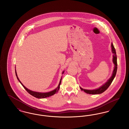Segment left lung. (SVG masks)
<instances>
[{
  "instance_id": "left-lung-1",
  "label": "left lung",
  "mask_w": 129,
  "mask_h": 129,
  "mask_svg": "<svg viewBox=\"0 0 129 129\" xmlns=\"http://www.w3.org/2000/svg\"><path fill=\"white\" fill-rule=\"evenodd\" d=\"M111 47H112V51L113 54V61L114 64H115V67H114V69L113 72V74L112 76L110 78V79L108 80V81L105 83L104 85L101 86L98 89H94V90H87V89H84L80 87L81 90H83L85 92H86L87 94H101L102 93L105 91L108 87L109 86H110L112 81L114 80L116 75L117 73V54H116V52L115 48L113 44V43H111Z\"/></svg>"
}]
</instances>
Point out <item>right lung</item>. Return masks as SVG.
Instances as JSON below:
<instances>
[{
    "mask_svg": "<svg viewBox=\"0 0 129 129\" xmlns=\"http://www.w3.org/2000/svg\"><path fill=\"white\" fill-rule=\"evenodd\" d=\"M64 73V71L63 72L62 74ZM15 74H16V75L17 76V79L19 80V81L20 82V83L21 84V85L23 86L25 88V89L26 90V91L28 92V93H29L30 95H31L32 96L37 98H47V97H49L50 96H51L52 95H53L54 94H55L56 93L58 92L59 88H60V85L61 84V78L60 79V81L59 82V85L56 88V89H55V90L52 91H50L49 92H46V93H41V92H35V91H31L30 90L27 89V88H26L25 87V86H24L22 83L20 82V81L18 77L17 76V73H16V70H15Z\"/></svg>",
    "mask_w": 129,
    "mask_h": 129,
    "instance_id": "right-lung-1",
    "label": "right lung"
}]
</instances>
